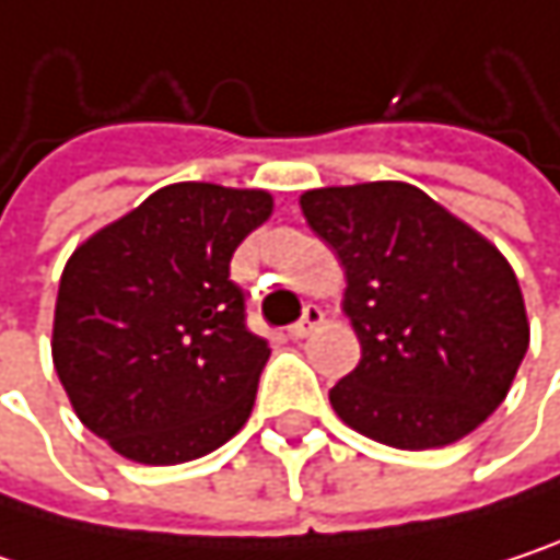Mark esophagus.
<instances>
[{"instance_id":"obj_1","label":"esophagus","mask_w":560,"mask_h":560,"mask_svg":"<svg viewBox=\"0 0 560 560\" xmlns=\"http://www.w3.org/2000/svg\"><path fill=\"white\" fill-rule=\"evenodd\" d=\"M320 324H324V311H320L317 304H307V307H304V317H301L298 324L288 327V337H291V340H304V337H311Z\"/></svg>"}]
</instances>
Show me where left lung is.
<instances>
[{"mask_svg": "<svg viewBox=\"0 0 560 560\" xmlns=\"http://www.w3.org/2000/svg\"><path fill=\"white\" fill-rule=\"evenodd\" d=\"M301 213L343 266V314L363 350L330 389L340 421L398 451L480 428L528 350L503 253L405 180L314 187Z\"/></svg>", "mask_w": 560, "mask_h": 560, "instance_id": "obj_1", "label": "left lung"}]
</instances>
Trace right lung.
<instances>
[{
	"instance_id": "add662e5",
	"label": "right lung",
	"mask_w": 560,
	"mask_h": 560,
	"mask_svg": "<svg viewBox=\"0 0 560 560\" xmlns=\"http://www.w3.org/2000/svg\"><path fill=\"white\" fill-rule=\"evenodd\" d=\"M269 217V190L180 180L67 259L57 380L77 418L126 460H197L246 424L272 350L246 327L230 259Z\"/></svg>"
}]
</instances>
